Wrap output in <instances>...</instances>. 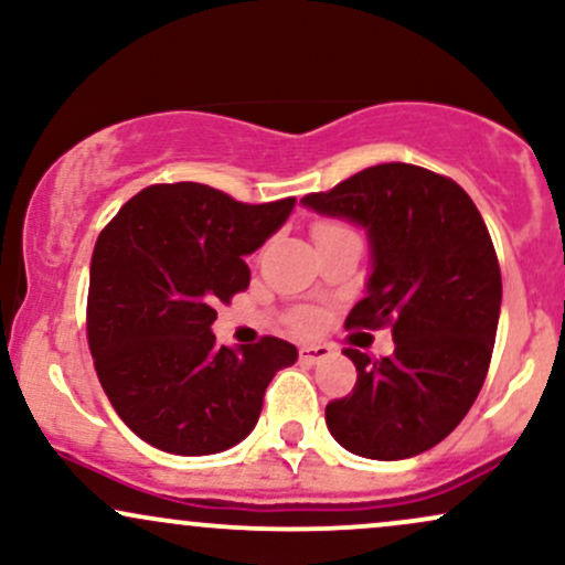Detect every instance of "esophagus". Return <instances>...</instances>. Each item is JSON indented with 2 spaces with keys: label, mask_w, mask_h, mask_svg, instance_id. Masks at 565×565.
<instances>
[{
  "label": "esophagus",
  "mask_w": 565,
  "mask_h": 565,
  "mask_svg": "<svg viewBox=\"0 0 565 565\" xmlns=\"http://www.w3.org/2000/svg\"><path fill=\"white\" fill-rule=\"evenodd\" d=\"M332 359V348L329 345H302L300 361L302 364H321V361Z\"/></svg>",
  "instance_id": "esophagus-1"
}]
</instances>
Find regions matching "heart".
Returning a JSON list of instances; mask_svg holds the SVG:
<instances>
[{
	"label": "heart",
	"mask_w": 565,
	"mask_h": 565,
	"mask_svg": "<svg viewBox=\"0 0 565 565\" xmlns=\"http://www.w3.org/2000/svg\"><path fill=\"white\" fill-rule=\"evenodd\" d=\"M332 231H342V228H340V225H334V223L316 225V236H323V233H332ZM295 327L300 329V332H310V329L319 327V316L310 313V310H300V313H297V319H295Z\"/></svg>",
	"instance_id": "b5f03b06"
}]
</instances>
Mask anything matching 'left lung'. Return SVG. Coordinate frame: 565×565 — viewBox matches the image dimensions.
Returning a JSON list of instances; mask_svg holds the SVG:
<instances>
[{
    "label": "left lung",
    "mask_w": 565,
    "mask_h": 565,
    "mask_svg": "<svg viewBox=\"0 0 565 565\" xmlns=\"http://www.w3.org/2000/svg\"><path fill=\"white\" fill-rule=\"evenodd\" d=\"M300 204L366 231L372 270L345 327H393L395 342L382 361L345 350L359 380L327 406L329 433L382 462L433 449L470 412L494 350L502 276L481 212L454 180L401 161Z\"/></svg>",
    "instance_id": "obj_1"
}]
</instances>
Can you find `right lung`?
Wrapping results in <instances>:
<instances>
[{"mask_svg": "<svg viewBox=\"0 0 565 565\" xmlns=\"http://www.w3.org/2000/svg\"><path fill=\"white\" fill-rule=\"evenodd\" d=\"M295 199L242 204L201 183L151 185L97 236L87 340L129 430L180 457L242 444L297 348L278 337L217 345V305L249 287L244 257L287 223Z\"/></svg>", "mask_w": 565, "mask_h": 565, "instance_id": "add662e5", "label": "right lung"}]
</instances>
